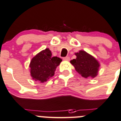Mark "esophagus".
I'll return each mask as SVG.
<instances>
[{"mask_svg": "<svg viewBox=\"0 0 121 121\" xmlns=\"http://www.w3.org/2000/svg\"><path fill=\"white\" fill-rule=\"evenodd\" d=\"M63 59V60L69 61V60H70V57H64Z\"/></svg>", "mask_w": 121, "mask_h": 121, "instance_id": "esophagus-1", "label": "esophagus"}]
</instances>
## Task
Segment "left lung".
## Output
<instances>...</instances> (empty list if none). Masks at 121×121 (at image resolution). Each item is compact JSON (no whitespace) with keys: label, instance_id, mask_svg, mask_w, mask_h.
Wrapping results in <instances>:
<instances>
[{"label":"left lung","instance_id":"obj_1","mask_svg":"<svg viewBox=\"0 0 121 121\" xmlns=\"http://www.w3.org/2000/svg\"><path fill=\"white\" fill-rule=\"evenodd\" d=\"M75 55L76 58L70 61V63L74 67L76 71L84 78L96 77L100 67L99 61L83 50L76 52Z\"/></svg>","mask_w":121,"mask_h":121}]
</instances>
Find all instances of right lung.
Segmentation results:
<instances>
[{
	"label": "right lung",
	"instance_id": "add662e5",
	"mask_svg": "<svg viewBox=\"0 0 121 121\" xmlns=\"http://www.w3.org/2000/svg\"><path fill=\"white\" fill-rule=\"evenodd\" d=\"M62 60L52 57L49 48L40 51L31 60L29 68L32 79L39 83H44L54 75L55 71Z\"/></svg>",
	"mask_w": 121,
	"mask_h": 121
}]
</instances>
